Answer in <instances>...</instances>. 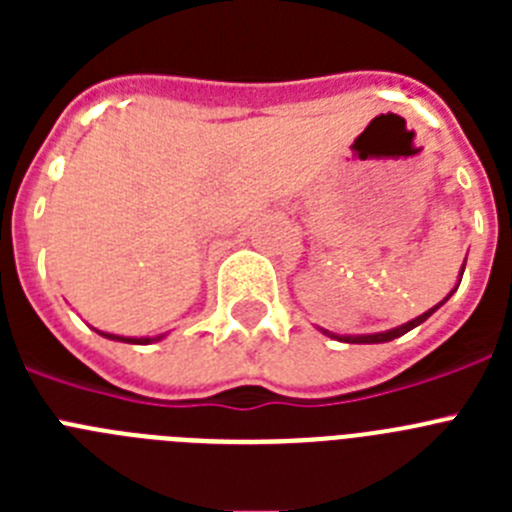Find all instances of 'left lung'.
<instances>
[{
  "label": "left lung",
  "instance_id": "left-lung-1",
  "mask_svg": "<svg viewBox=\"0 0 512 512\" xmlns=\"http://www.w3.org/2000/svg\"><path fill=\"white\" fill-rule=\"evenodd\" d=\"M461 274H464V266H461ZM461 282V279H459ZM456 292V287L451 289L449 295L443 297L441 302H438L436 307H431V310L428 312H423V315H418V318L415 320H410V323H405V325H397V328H392V330H384V333H369V336H333V333H328V330H323L325 336H330V338H338V341H343V343H387V341H392V338H400V336H405V333H408V330H413L415 325H420V323H425V320L431 318L433 312L438 310V307L443 305V302L449 300L451 295H454Z\"/></svg>",
  "mask_w": 512,
  "mask_h": 512
}]
</instances>
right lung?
Here are the masks:
<instances>
[{
    "label": "right lung",
    "mask_w": 512,
    "mask_h": 512,
    "mask_svg": "<svg viewBox=\"0 0 512 512\" xmlns=\"http://www.w3.org/2000/svg\"><path fill=\"white\" fill-rule=\"evenodd\" d=\"M99 336L110 338V341H122V343H138V346H148V343L153 341H161L164 336H156V338H125V336H115V333H102V330H97Z\"/></svg>",
    "instance_id": "1"
}]
</instances>
